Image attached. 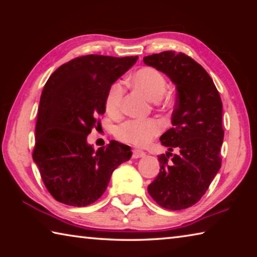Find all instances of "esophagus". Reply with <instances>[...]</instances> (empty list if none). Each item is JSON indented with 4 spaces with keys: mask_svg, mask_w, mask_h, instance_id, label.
Returning <instances> with one entry per match:
<instances>
[{
    "mask_svg": "<svg viewBox=\"0 0 257 257\" xmlns=\"http://www.w3.org/2000/svg\"><path fill=\"white\" fill-rule=\"evenodd\" d=\"M145 155H146L145 152H143L141 150L133 151V159H139V158H143V156H145Z\"/></svg>",
    "mask_w": 257,
    "mask_h": 257,
    "instance_id": "1",
    "label": "esophagus"
}]
</instances>
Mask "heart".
Wrapping results in <instances>:
<instances>
[{
    "label": "heart",
    "mask_w": 257,
    "mask_h": 257,
    "mask_svg": "<svg viewBox=\"0 0 257 257\" xmlns=\"http://www.w3.org/2000/svg\"><path fill=\"white\" fill-rule=\"evenodd\" d=\"M132 82L136 88L141 89L151 101L156 105H168L169 97L165 95L167 79L159 70L151 67L139 69L132 77ZM124 96V84L122 81H115L107 90L105 97V108L111 115H116L122 108ZM162 132V124L156 119L147 120H128L121 123L116 129V136L119 139L136 146H146L159 136Z\"/></svg>",
    "instance_id": "obj_1"
}]
</instances>
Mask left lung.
<instances>
[{
  "mask_svg": "<svg viewBox=\"0 0 257 257\" xmlns=\"http://www.w3.org/2000/svg\"><path fill=\"white\" fill-rule=\"evenodd\" d=\"M143 61L165 73L177 88L173 127L160 138L169 152L159 155L160 173L147 190L160 206L184 210L202 198L221 168L222 102L210 75L190 56L165 51ZM173 149L178 154L173 157Z\"/></svg>",
  "mask_w": 257,
  "mask_h": 257,
  "instance_id": "obj_1",
  "label": "left lung"
}]
</instances>
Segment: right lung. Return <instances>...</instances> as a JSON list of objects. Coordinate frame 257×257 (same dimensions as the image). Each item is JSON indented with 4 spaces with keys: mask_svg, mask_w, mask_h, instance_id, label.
Returning a JSON list of instances; mask_svg holds the SVG:
<instances>
[{
    "mask_svg": "<svg viewBox=\"0 0 257 257\" xmlns=\"http://www.w3.org/2000/svg\"><path fill=\"white\" fill-rule=\"evenodd\" d=\"M138 56L89 54L62 64L42 92L36 121L34 162L46 189L56 201L87 206L102 196L112 172L132 158L128 145L115 141L94 151L87 143L101 127L111 85Z\"/></svg>",
    "mask_w": 257,
    "mask_h": 257,
    "instance_id": "1",
    "label": "right lung"
}]
</instances>
